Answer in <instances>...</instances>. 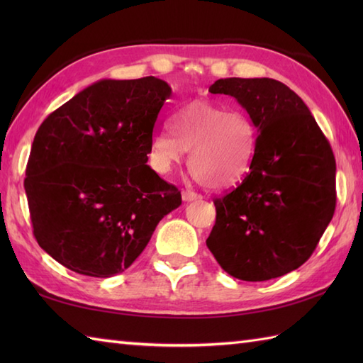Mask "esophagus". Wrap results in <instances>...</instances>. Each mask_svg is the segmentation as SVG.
<instances>
[{
  "label": "esophagus",
  "mask_w": 363,
  "mask_h": 363,
  "mask_svg": "<svg viewBox=\"0 0 363 363\" xmlns=\"http://www.w3.org/2000/svg\"><path fill=\"white\" fill-rule=\"evenodd\" d=\"M203 196L199 195V194H195V191H191V190H184L182 191V199L184 201H195V199H201Z\"/></svg>",
  "instance_id": "obj_1"
}]
</instances>
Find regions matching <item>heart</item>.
<instances>
[{"instance_id":"heart-1","label":"heart","mask_w":363,"mask_h":363,"mask_svg":"<svg viewBox=\"0 0 363 363\" xmlns=\"http://www.w3.org/2000/svg\"><path fill=\"white\" fill-rule=\"evenodd\" d=\"M172 126L174 138L160 133L152 143V156L160 168H173L184 152H190L191 173L209 189L234 186L250 172L257 133L245 112L191 101L174 115Z\"/></svg>"}]
</instances>
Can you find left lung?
<instances>
[{"label":"left lung","mask_w":363,"mask_h":363,"mask_svg":"<svg viewBox=\"0 0 363 363\" xmlns=\"http://www.w3.org/2000/svg\"><path fill=\"white\" fill-rule=\"evenodd\" d=\"M211 94L234 96L257 129L240 186L215 198L207 248L237 279H274L312 256L335 211V157L309 107L269 78H226Z\"/></svg>","instance_id":"8db88e82"}]
</instances>
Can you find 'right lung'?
I'll return each mask as SVG.
<instances>
[{"mask_svg":"<svg viewBox=\"0 0 363 363\" xmlns=\"http://www.w3.org/2000/svg\"><path fill=\"white\" fill-rule=\"evenodd\" d=\"M169 95L154 76L103 79L38 128L25 179L34 237L72 272H125L181 206V191L146 165Z\"/></svg>","mask_w":363,"mask_h":363,"instance_id":"right-lung-1","label":"right lung"}]
</instances>
